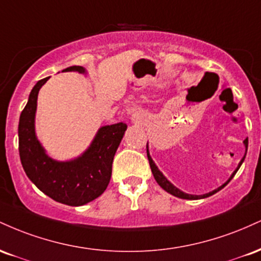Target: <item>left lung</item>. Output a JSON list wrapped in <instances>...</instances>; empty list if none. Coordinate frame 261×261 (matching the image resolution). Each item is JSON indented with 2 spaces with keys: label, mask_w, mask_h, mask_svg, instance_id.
Masks as SVG:
<instances>
[{
  "label": "left lung",
  "mask_w": 261,
  "mask_h": 261,
  "mask_svg": "<svg viewBox=\"0 0 261 261\" xmlns=\"http://www.w3.org/2000/svg\"><path fill=\"white\" fill-rule=\"evenodd\" d=\"M244 145H245V147H247V149H248V139H247V140H244ZM147 157H148V162H149V167H151V170H152V174H153L154 179H155V181H157L158 184H160V187H161V188H163L164 190L167 191V193L172 194V195H174V196H176V197H180V199H187V200H197V199H205V197H208V196L214 195V194H216L217 191H220L221 189H223L224 187H226V185L228 184V182H229L230 180H232V178H233V176H234V174L237 173V170L239 169V167L242 166V163H243V161H244L245 155L243 157V160L241 161V163H239L238 168H237V169L234 170V173H233V174L230 175V178L228 179V180H227L226 182H224L223 185H221L220 188H217L216 190L211 191V193H207V194H203V195H190V194H185V193H182V191L179 190L178 188H175L174 185L172 184V182H169L168 180H167L166 176H164V175L162 174V173L160 172V170H158L157 167H155L154 162L152 161L151 155H149V153H148V147H147Z\"/></svg>",
  "instance_id": "obj_1"
}]
</instances>
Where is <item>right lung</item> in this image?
<instances>
[{
	"label": "right lung",
	"instance_id": "add662e5",
	"mask_svg": "<svg viewBox=\"0 0 261 261\" xmlns=\"http://www.w3.org/2000/svg\"><path fill=\"white\" fill-rule=\"evenodd\" d=\"M64 71L83 73L82 66ZM49 77L38 81L22 110L18 125L19 157L27 176L45 195L68 206H82L106 191L112 178L113 160L127 125L118 122L99 128L91 147L77 160L56 162L47 157L34 133L38 93Z\"/></svg>",
	"mask_w": 261,
	"mask_h": 261
}]
</instances>
